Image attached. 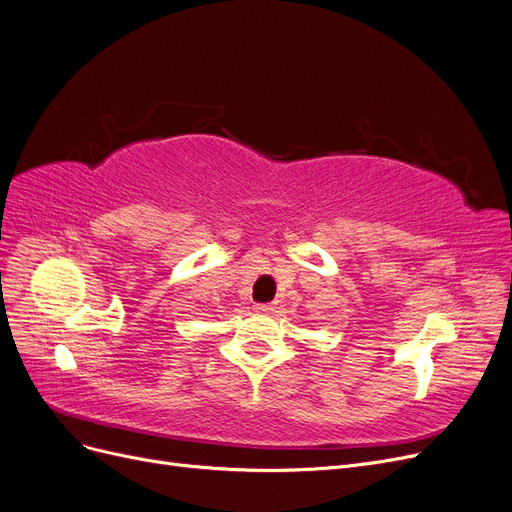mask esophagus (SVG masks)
<instances>
[{
    "instance_id": "esophagus-1",
    "label": "esophagus",
    "mask_w": 512,
    "mask_h": 512,
    "mask_svg": "<svg viewBox=\"0 0 512 512\" xmlns=\"http://www.w3.org/2000/svg\"><path fill=\"white\" fill-rule=\"evenodd\" d=\"M256 311L258 313H271V311H275V306L269 304V302H260V304H256Z\"/></svg>"
}]
</instances>
